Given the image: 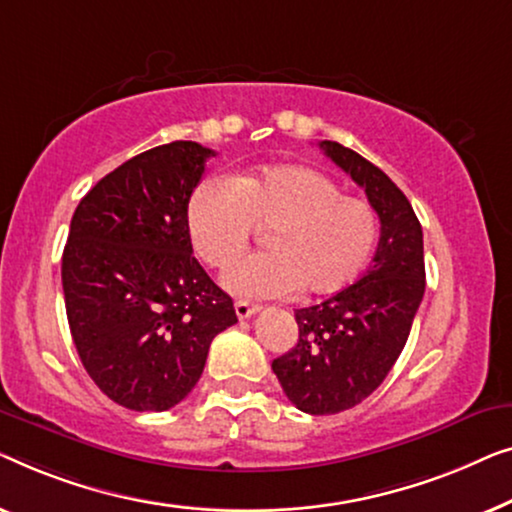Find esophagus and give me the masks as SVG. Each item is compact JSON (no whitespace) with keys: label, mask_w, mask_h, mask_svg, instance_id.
<instances>
[{"label":"esophagus","mask_w":512,"mask_h":512,"mask_svg":"<svg viewBox=\"0 0 512 512\" xmlns=\"http://www.w3.org/2000/svg\"><path fill=\"white\" fill-rule=\"evenodd\" d=\"M234 311H236V318H239V320H248L250 315H255L259 311V306L248 304V301H236Z\"/></svg>","instance_id":"esophagus-1"}]
</instances>
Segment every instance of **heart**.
I'll list each match as a JSON object with an SVG mask.
<instances>
[{
  "mask_svg": "<svg viewBox=\"0 0 512 512\" xmlns=\"http://www.w3.org/2000/svg\"><path fill=\"white\" fill-rule=\"evenodd\" d=\"M255 229H269V253L227 271L225 287L246 299L283 297L299 287L320 297L350 285L378 243V215L341 185L306 167H273L234 185L208 178L187 204V232L201 262L227 269L246 253Z\"/></svg>",
  "mask_w": 512,
  "mask_h": 512,
  "instance_id": "1",
  "label": "heart"
}]
</instances>
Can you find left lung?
<instances>
[{
    "label": "left lung",
    "instance_id": "8db88e82",
    "mask_svg": "<svg viewBox=\"0 0 512 512\" xmlns=\"http://www.w3.org/2000/svg\"><path fill=\"white\" fill-rule=\"evenodd\" d=\"M320 148L366 192L380 241L357 283L294 311L299 341L271 369L299 410L334 415L376 392L399 359L424 297V246L413 206L385 171L336 141Z\"/></svg>",
    "mask_w": 512,
    "mask_h": 512
}]
</instances>
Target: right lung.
Segmentation results:
<instances>
[{
  "label": "right lung",
  "mask_w": 512,
  "mask_h": 512,
  "mask_svg": "<svg viewBox=\"0 0 512 512\" xmlns=\"http://www.w3.org/2000/svg\"><path fill=\"white\" fill-rule=\"evenodd\" d=\"M211 148L174 141L106 174L76 206L62 290L78 357L106 397L169 410L236 322L232 297L192 255L187 204Z\"/></svg>",
  "instance_id": "add662e5"
}]
</instances>
